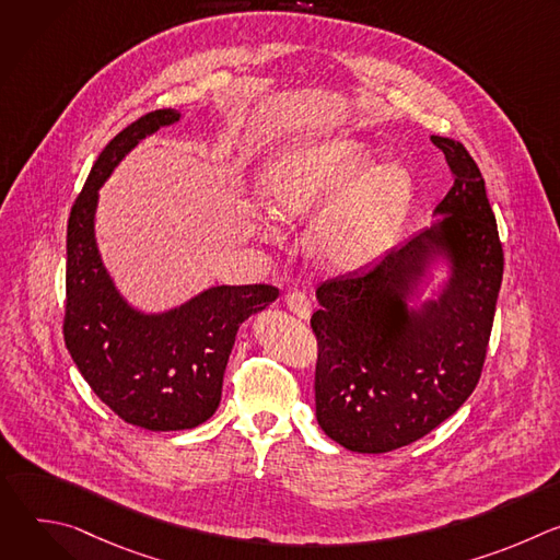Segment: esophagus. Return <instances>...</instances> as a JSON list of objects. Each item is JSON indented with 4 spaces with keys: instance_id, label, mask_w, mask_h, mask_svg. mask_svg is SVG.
I'll return each instance as SVG.
<instances>
[{
    "instance_id": "34e87169",
    "label": "esophagus",
    "mask_w": 560,
    "mask_h": 560,
    "mask_svg": "<svg viewBox=\"0 0 560 560\" xmlns=\"http://www.w3.org/2000/svg\"><path fill=\"white\" fill-rule=\"evenodd\" d=\"M285 307L292 312V314H296L299 318H310V314H312V303H310V299L305 296V292H299V290H294V292H290L288 296H285Z\"/></svg>"
}]
</instances>
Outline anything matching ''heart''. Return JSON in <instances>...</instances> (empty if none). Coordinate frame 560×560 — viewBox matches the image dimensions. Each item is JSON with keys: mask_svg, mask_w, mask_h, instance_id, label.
<instances>
[{"mask_svg": "<svg viewBox=\"0 0 560 560\" xmlns=\"http://www.w3.org/2000/svg\"><path fill=\"white\" fill-rule=\"evenodd\" d=\"M261 195L277 219L322 212L312 228L314 253L357 268L392 244L412 199V175L401 164H376L361 139L324 137L277 152L261 173Z\"/></svg>", "mask_w": 560, "mask_h": 560, "instance_id": "obj_1", "label": "heart"}]
</instances>
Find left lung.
Segmentation results:
<instances>
[{"instance_id": "left-lung-1", "label": "left lung", "mask_w": 560, "mask_h": 560, "mask_svg": "<svg viewBox=\"0 0 560 560\" xmlns=\"http://www.w3.org/2000/svg\"><path fill=\"white\" fill-rule=\"evenodd\" d=\"M454 175L432 225L361 272L316 288V421L361 454L410 445L450 419L481 378L503 279L486 182L463 143L432 137ZM436 265L446 279L422 288Z\"/></svg>"}]
</instances>
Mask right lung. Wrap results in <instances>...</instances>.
I'll use <instances>...</instances> for the list:
<instances>
[{
	"instance_id": "add662e5",
	"label": "right lung",
	"mask_w": 560,
	"mask_h": 560,
	"mask_svg": "<svg viewBox=\"0 0 560 560\" xmlns=\"http://www.w3.org/2000/svg\"><path fill=\"white\" fill-rule=\"evenodd\" d=\"M179 119L173 108L148 113L102 150L66 236V348L119 419L152 432L190 430L214 415L238 326L279 296L264 283L212 285L171 310L143 312L117 290L95 236L100 188L141 139Z\"/></svg>"
}]
</instances>
